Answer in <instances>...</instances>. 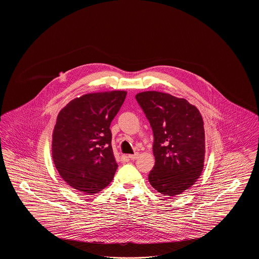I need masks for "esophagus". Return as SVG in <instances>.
I'll use <instances>...</instances> for the list:
<instances>
[{
  "instance_id": "esophagus-1",
  "label": "esophagus",
  "mask_w": 259,
  "mask_h": 259,
  "mask_svg": "<svg viewBox=\"0 0 259 259\" xmlns=\"http://www.w3.org/2000/svg\"><path fill=\"white\" fill-rule=\"evenodd\" d=\"M138 153H135V154H129V155H126V157L127 158H129V159H131V160H135L138 158Z\"/></svg>"
}]
</instances>
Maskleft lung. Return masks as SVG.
<instances>
[{
	"label": "left lung",
	"instance_id": "left-lung-1",
	"mask_svg": "<svg viewBox=\"0 0 259 259\" xmlns=\"http://www.w3.org/2000/svg\"><path fill=\"white\" fill-rule=\"evenodd\" d=\"M136 100L153 131L155 164L151 186L164 196H176L197 182L204 168L205 130L197 108L168 93L145 91Z\"/></svg>",
	"mask_w": 259,
	"mask_h": 259
}]
</instances>
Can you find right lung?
<instances>
[{
    "instance_id": "1",
    "label": "right lung",
    "mask_w": 259,
    "mask_h": 259,
    "mask_svg": "<svg viewBox=\"0 0 259 259\" xmlns=\"http://www.w3.org/2000/svg\"><path fill=\"white\" fill-rule=\"evenodd\" d=\"M126 91L89 93L68 103L52 134V159L60 177L84 194L110 185L117 169L111 148V121Z\"/></svg>"
}]
</instances>
